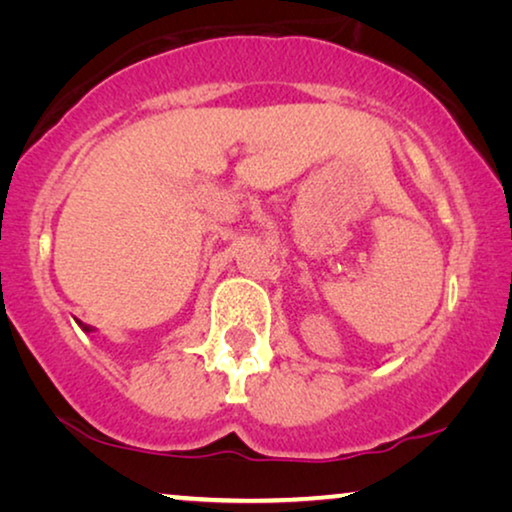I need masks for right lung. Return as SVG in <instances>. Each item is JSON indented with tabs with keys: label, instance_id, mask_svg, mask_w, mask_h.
<instances>
[{
	"label": "right lung",
	"instance_id": "1",
	"mask_svg": "<svg viewBox=\"0 0 512 512\" xmlns=\"http://www.w3.org/2000/svg\"><path fill=\"white\" fill-rule=\"evenodd\" d=\"M76 324H79V326H81V331H86V333H90V331H95V328H93V326L83 324V321H79V319H76Z\"/></svg>",
	"mask_w": 512,
	"mask_h": 512
}]
</instances>
